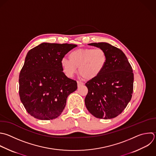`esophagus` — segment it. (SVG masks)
Segmentation results:
<instances>
[{
  "instance_id": "34e87169",
  "label": "esophagus",
  "mask_w": 156,
  "mask_h": 156,
  "mask_svg": "<svg viewBox=\"0 0 156 156\" xmlns=\"http://www.w3.org/2000/svg\"><path fill=\"white\" fill-rule=\"evenodd\" d=\"M77 86H78V87L83 85V83H82V82H80V81H77Z\"/></svg>"
}]
</instances>
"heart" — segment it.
Returning <instances> with one entry per match:
<instances>
[{
	"instance_id": "obj_1",
	"label": "heart",
	"mask_w": 156,
	"mask_h": 156,
	"mask_svg": "<svg viewBox=\"0 0 156 156\" xmlns=\"http://www.w3.org/2000/svg\"><path fill=\"white\" fill-rule=\"evenodd\" d=\"M107 62L105 51L101 48H82L73 51L69 59L63 58L60 65L65 76L73 77L79 67V74L86 80L97 78L104 71Z\"/></svg>"
}]
</instances>
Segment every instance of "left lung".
I'll list each match as a JSON object with an SVG mask.
<instances>
[{
    "label": "left lung",
    "instance_id": "8db88e82",
    "mask_svg": "<svg viewBox=\"0 0 156 156\" xmlns=\"http://www.w3.org/2000/svg\"><path fill=\"white\" fill-rule=\"evenodd\" d=\"M89 45L104 49L107 55V65L96 79L85 85L88 94L85 99L88 112L98 118L116 117L130 102L133 92L132 68L123 52L107 43Z\"/></svg>",
    "mask_w": 156,
    "mask_h": 156
}]
</instances>
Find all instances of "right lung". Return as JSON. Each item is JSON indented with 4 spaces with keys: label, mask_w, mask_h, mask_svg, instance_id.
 Here are the masks:
<instances>
[{
    "label": "right lung",
    "mask_w": 156,
    "mask_h": 156,
    "mask_svg": "<svg viewBox=\"0 0 156 156\" xmlns=\"http://www.w3.org/2000/svg\"><path fill=\"white\" fill-rule=\"evenodd\" d=\"M76 44L43 43L30 50L20 74V96L26 110L41 120L53 119L64 110L76 81L63 72L60 60Z\"/></svg>",
    "instance_id": "add662e5"
}]
</instances>
